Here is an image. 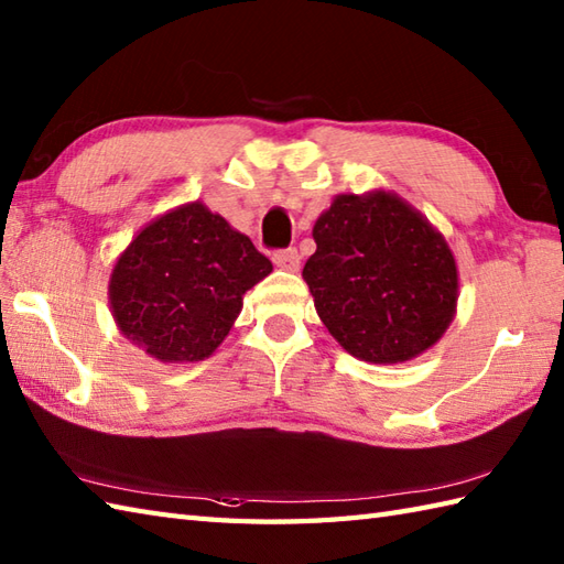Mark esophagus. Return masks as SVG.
I'll return each instance as SVG.
<instances>
[{
  "instance_id": "esophagus-1",
  "label": "esophagus",
  "mask_w": 564,
  "mask_h": 564,
  "mask_svg": "<svg viewBox=\"0 0 564 564\" xmlns=\"http://www.w3.org/2000/svg\"><path fill=\"white\" fill-rule=\"evenodd\" d=\"M273 263L283 271H297L301 269V254H297V249H293V247L273 251Z\"/></svg>"
}]
</instances>
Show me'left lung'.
<instances>
[{"label": "left lung", "instance_id": "8db88e82", "mask_svg": "<svg viewBox=\"0 0 564 564\" xmlns=\"http://www.w3.org/2000/svg\"><path fill=\"white\" fill-rule=\"evenodd\" d=\"M303 279L351 356L392 366L422 356L455 317L458 263L434 225L386 188L339 194L313 227Z\"/></svg>", "mask_w": 564, "mask_h": 564}]
</instances>
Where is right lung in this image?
Masks as SVG:
<instances>
[{"label": "right lung", "mask_w": 564, "mask_h": 564, "mask_svg": "<svg viewBox=\"0 0 564 564\" xmlns=\"http://www.w3.org/2000/svg\"><path fill=\"white\" fill-rule=\"evenodd\" d=\"M271 271L247 235L191 200L150 220L116 259L111 315L154 361L196 364L218 349L245 293Z\"/></svg>", "instance_id": "1"}]
</instances>
